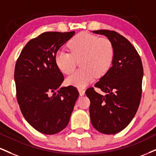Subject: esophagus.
I'll return each instance as SVG.
<instances>
[{
    "mask_svg": "<svg viewBox=\"0 0 156 156\" xmlns=\"http://www.w3.org/2000/svg\"><path fill=\"white\" fill-rule=\"evenodd\" d=\"M78 91H79L80 96H83V95L85 94V90L82 89V88H79V89H78Z\"/></svg>",
    "mask_w": 156,
    "mask_h": 156,
    "instance_id": "esophagus-1",
    "label": "esophagus"
}]
</instances>
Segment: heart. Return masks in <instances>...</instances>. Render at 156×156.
I'll use <instances>...</instances> for the list:
<instances>
[{"instance_id":"1","label":"heart","mask_w":156,"mask_h":156,"mask_svg":"<svg viewBox=\"0 0 156 156\" xmlns=\"http://www.w3.org/2000/svg\"><path fill=\"white\" fill-rule=\"evenodd\" d=\"M70 53L59 51L55 54V64L63 73L70 75L74 71L77 61L81 69L67 78L69 85L84 87L92 82L95 77H102L112 66L114 46L106 37L80 33L68 44Z\"/></svg>"}]
</instances>
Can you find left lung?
Returning <instances> with one entry per match:
<instances>
[{
	"instance_id": "8db88e82",
	"label": "left lung",
	"mask_w": 156,
	"mask_h": 156,
	"mask_svg": "<svg viewBox=\"0 0 156 156\" xmlns=\"http://www.w3.org/2000/svg\"><path fill=\"white\" fill-rule=\"evenodd\" d=\"M93 33L105 35L112 41L114 57L112 66L94 85L105 95L97 93L93 87L86 91L91 102L90 119L99 132L117 134L132 121L140 105L143 77L142 60L133 45L115 31L99 30Z\"/></svg>"
}]
</instances>
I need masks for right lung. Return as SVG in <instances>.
<instances>
[{
    "mask_svg": "<svg viewBox=\"0 0 156 156\" xmlns=\"http://www.w3.org/2000/svg\"><path fill=\"white\" fill-rule=\"evenodd\" d=\"M74 34L75 31L42 33L28 41L16 60L18 104L26 121L43 134H57L67 126L79 96L75 86L60 87L64 76L54 59Z\"/></svg>",
    "mask_w": 156,
    "mask_h": 156,
    "instance_id": "add662e5",
    "label": "right lung"
}]
</instances>
